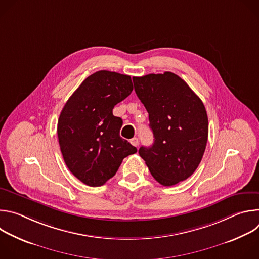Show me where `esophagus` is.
Listing matches in <instances>:
<instances>
[{
  "label": "esophagus",
  "mask_w": 259,
  "mask_h": 259,
  "mask_svg": "<svg viewBox=\"0 0 259 259\" xmlns=\"http://www.w3.org/2000/svg\"><path fill=\"white\" fill-rule=\"evenodd\" d=\"M130 142H131V144L132 145H134V146H138V144H139V141H138V139L136 138V137H134V138H132L131 140H130Z\"/></svg>",
  "instance_id": "34e87169"
}]
</instances>
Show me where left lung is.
Wrapping results in <instances>:
<instances>
[{
  "mask_svg": "<svg viewBox=\"0 0 259 259\" xmlns=\"http://www.w3.org/2000/svg\"><path fill=\"white\" fill-rule=\"evenodd\" d=\"M134 90L149 113L152 146L139 156L164 187L189 178L203 158L208 139V117L199 96L171 71L135 77Z\"/></svg>",
  "mask_w": 259,
  "mask_h": 259,
  "instance_id": "8db88e82",
  "label": "left lung"
}]
</instances>
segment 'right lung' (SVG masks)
<instances>
[{"label": "right lung", "instance_id": "1", "mask_svg": "<svg viewBox=\"0 0 259 259\" xmlns=\"http://www.w3.org/2000/svg\"><path fill=\"white\" fill-rule=\"evenodd\" d=\"M133 90L131 77L99 70L89 76L63 106L57 135L63 160L89 187H100L118 171L124 158L137 149L120 136L123 121L115 105Z\"/></svg>", "mask_w": 259, "mask_h": 259}]
</instances>
